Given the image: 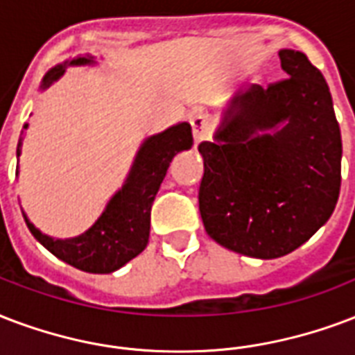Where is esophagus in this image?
I'll use <instances>...</instances> for the list:
<instances>
[{"label": "esophagus", "instance_id": "1", "mask_svg": "<svg viewBox=\"0 0 355 355\" xmlns=\"http://www.w3.org/2000/svg\"><path fill=\"white\" fill-rule=\"evenodd\" d=\"M191 128H193V143H196V147L210 135V124H208L207 117H202V115L191 117Z\"/></svg>", "mask_w": 355, "mask_h": 355}]
</instances>
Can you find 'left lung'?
<instances>
[{
	"label": "left lung",
	"instance_id": "left-lung-1",
	"mask_svg": "<svg viewBox=\"0 0 355 355\" xmlns=\"http://www.w3.org/2000/svg\"><path fill=\"white\" fill-rule=\"evenodd\" d=\"M286 80L240 91L221 110L205 162L199 210L208 236L240 255L277 259L334 214L343 141L324 76L305 53L279 50Z\"/></svg>",
	"mask_w": 355,
	"mask_h": 355
}]
</instances>
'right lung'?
<instances>
[{"label":"right lung","instance_id":"right-lung-1","mask_svg":"<svg viewBox=\"0 0 355 355\" xmlns=\"http://www.w3.org/2000/svg\"><path fill=\"white\" fill-rule=\"evenodd\" d=\"M91 67L98 64L94 55H78L55 64L40 81V91L53 85L64 74L67 67ZM29 124H24L27 130ZM21 130V134H24ZM193 145L189 123H178L159 134L148 135L135 153L126 180L115 196L107 201L104 212L89 227L74 238H53L29 221L26 214L24 220L31 231L51 255H55L70 266L89 272V274H112L123 268L134 257L141 253L148 243L150 232V208L158 193L159 184L166 177L171 159L182 150ZM21 154V137L16 148V156ZM18 175V169H16Z\"/></svg>","mask_w":355,"mask_h":355}]
</instances>
